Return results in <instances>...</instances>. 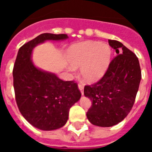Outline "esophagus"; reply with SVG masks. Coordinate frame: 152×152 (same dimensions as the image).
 <instances>
[{
  "label": "esophagus",
  "instance_id": "obj_1",
  "mask_svg": "<svg viewBox=\"0 0 152 152\" xmlns=\"http://www.w3.org/2000/svg\"><path fill=\"white\" fill-rule=\"evenodd\" d=\"M78 88L79 90L80 91V92H81V94H84V85L81 84H78Z\"/></svg>",
  "mask_w": 152,
  "mask_h": 152
}]
</instances>
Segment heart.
I'll use <instances>...</instances> for the list:
<instances>
[{"label":"heart","instance_id":"heart-1","mask_svg":"<svg viewBox=\"0 0 152 152\" xmlns=\"http://www.w3.org/2000/svg\"><path fill=\"white\" fill-rule=\"evenodd\" d=\"M67 57L72 68H80V75L84 80L93 83L100 80L107 72L112 50L106 43L86 41L70 47Z\"/></svg>","mask_w":152,"mask_h":152}]
</instances>
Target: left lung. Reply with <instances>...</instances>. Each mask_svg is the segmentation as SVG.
I'll return each instance as SVG.
<instances>
[{"mask_svg": "<svg viewBox=\"0 0 152 152\" xmlns=\"http://www.w3.org/2000/svg\"><path fill=\"white\" fill-rule=\"evenodd\" d=\"M117 56L110 61L105 75L92 85H86L84 96L92 105L87 117L93 125L110 127L127 116L135 103L142 78L138 58L123 43L109 39Z\"/></svg>", "mask_w": 152, "mask_h": 152, "instance_id": "left-lung-1", "label": "left lung"}]
</instances>
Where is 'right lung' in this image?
Listing matches in <instances>:
<instances>
[{
	"mask_svg": "<svg viewBox=\"0 0 152 152\" xmlns=\"http://www.w3.org/2000/svg\"><path fill=\"white\" fill-rule=\"evenodd\" d=\"M66 34L42 33L20 48L13 69V88L19 110L36 128L58 129L65 125L69 110L81 94L73 80L64 81L55 74L36 67L32 53L36 45L48 40L67 39Z\"/></svg>",
	"mask_w": 152,
	"mask_h": 152,
	"instance_id": "obj_1",
	"label": "right lung"
}]
</instances>
